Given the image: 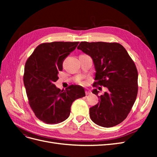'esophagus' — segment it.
<instances>
[{"instance_id":"obj_1","label":"esophagus","mask_w":157,"mask_h":157,"mask_svg":"<svg viewBox=\"0 0 157 157\" xmlns=\"http://www.w3.org/2000/svg\"><path fill=\"white\" fill-rule=\"evenodd\" d=\"M85 92H86V95L90 94L92 93V92H91V91H90V90L89 89H88V88L86 90V91H85Z\"/></svg>"}]
</instances>
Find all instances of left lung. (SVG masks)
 <instances>
[{"label": "left lung", "instance_id": "obj_1", "mask_svg": "<svg viewBox=\"0 0 157 157\" xmlns=\"http://www.w3.org/2000/svg\"><path fill=\"white\" fill-rule=\"evenodd\" d=\"M77 49L93 60L94 84L107 88L100 96L97 89L92 90L99 99L90 108L92 121L105 128L120 124L127 117L137 97L138 74L135 63L124 47L116 42H81Z\"/></svg>", "mask_w": 157, "mask_h": 157}]
</instances>
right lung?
I'll return each mask as SVG.
<instances>
[{
	"mask_svg": "<svg viewBox=\"0 0 157 157\" xmlns=\"http://www.w3.org/2000/svg\"><path fill=\"white\" fill-rule=\"evenodd\" d=\"M78 42H53L38 46L26 61L23 82L29 103L35 116L46 124L65 121L75 99L86 96L79 85L61 90L54 82L63 61L77 46Z\"/></svg>",
	"mask_w": 157,
	"mask_h": 157,
	"instance_id": "obj_1",
	"label": "right lung"
}]
</instances>
